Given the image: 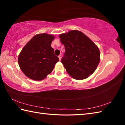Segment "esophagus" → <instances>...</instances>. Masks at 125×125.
Instances as JSON below:
<instances>
[{
    "mask_svg": "<svg viewBox=\"0 0 125 125\" xmlns=\"http://www.w3.org/2000/svg\"><path fill=\"white\" fill-rule=\"evenodd\" d=\"M58 58H59V60H60V61H61V58H62V55H60L59 56H58Z\"/></svg>",
    "mask_w": 125,
    "mask_h": 125,
    "instance_id": "obj_1",
    "label": "esophagus"
}]
</instances>
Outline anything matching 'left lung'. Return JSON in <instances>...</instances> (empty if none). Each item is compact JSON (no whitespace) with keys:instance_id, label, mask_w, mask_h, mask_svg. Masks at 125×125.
<instances>
[{"instance_id":"obj_1","label":"left lung","mask_w":125,"mask_h":125,"mask_svg":"<svg viewBox=\"0 0 125 125\" xmlns=\"http://www.w3.org/2000/svg\"><path fill=\"white\" fill-rule=\"evenodd\" d=\"M59 37L65 47V54L61 62L69 75L77 80L87 78L94 72L100 62L98 47L77 30L61 34Z\"/></svg>"}]
</instances>
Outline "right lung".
I'll list each match as a JSON object with an SVG mask.
<instances>
[{
  "label": "right lung",
  "instance_id": "1",
  "mask_svg": "<svg viewBox=\"0 0 125 125\" xmlns=\"http://www.w3.org/2000/svg\"><path fill=\"white\" fill-rule=\"evenodd\" d=\"M54 39L52 34H36L21 50L18 56V64L29 78L43 80L52 72L56 63L59 61L51 47Z\"/></svg>",
  "mask_w": 125,
  "mask_h": 125
}]
</instances>
